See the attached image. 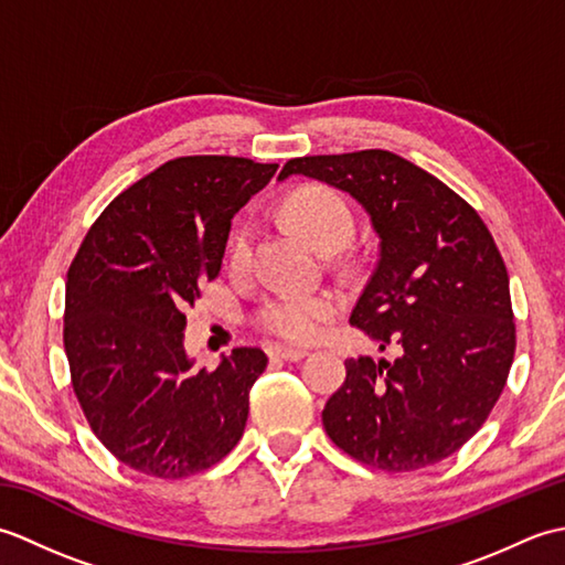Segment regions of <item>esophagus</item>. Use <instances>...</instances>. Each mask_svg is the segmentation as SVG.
I'll return each mask as SVG.
<instances>
[{"label": "esophagus", "mask_w": 565, "mask_h": 565, "mask_svg": "<svg viewBox=\"0 0 565 565\" xmlns=\"http://www.w3.org/2000/svg\"><path fill=\"white\" fill-rule=\"evenodd\" d=\"M267 352L269 356L286 359V362H301L303 356H308V350H298V347H284V344H271Z\"/></svg>", "instance_id": "obj_1"}]
</instances>
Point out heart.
I'll return each mask as SVG.
<instances>
[{"label": "heart", "mask_w": 565, "mask_h": 565, "mask_svg": "<svg viewBox=\"0 0 565 565\" xmlns=\"http://www.w3.org/2000/svg\"><path fill=\"white\" fill-rule=\"evenodd\" d=\"M286 215L301 235L316 247H322L334 237L350 239L354 231L352 211L347 201L330 189L310 186L298 191L286 201ZM249 252V225L239 223L231 237V257L243 262ZM338 296L332 294H274L264 301L255 322L257 328L286 342L316 340L322 326L338 313Z\"/></svg>", "instance_id": "obj_1"}]
</instances>
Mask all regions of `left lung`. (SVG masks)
<instances>
[{
	"instance_id": "obj_1",
	"label": "left lung",
	"mask_w": 565,
	"mask_h": 565,
	"mask_svg": "<svg viewBox=\"0 0 565 565\" xmlns=\"http://www.w3.org/2000/svg\"><path fill=\"white\" fill-rule=\"evenodd\" d=\"M362 203L379 262L350 322L393 362L347 359L322 411L328 437L381 471H417L459 451L498 403L514 359L510 279L493 235L437 177L388 150L284 164Z\"/></svg>"
}]
</instances>
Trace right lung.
Wrapping results in <instances>:
<instances>
[{"instance_id": "add662e5", "label": "right lung", "mask_w": 565, "mask_h": 565, "mask_svg": "<svg viewBox=\"0 0 565 565\" xmlns=\"http://www.w3.org/2000/svg\"><path fill=\"white\" fill-rule=\"evenodd\" d=\"M276 167L227 154L164 162L104 209L70 264L72 388L94 435L134 471L194 476L243 437L267 354L237 347L194 374L184 313L221 271L233 215Z\"/></svg>"}]
</instances>
